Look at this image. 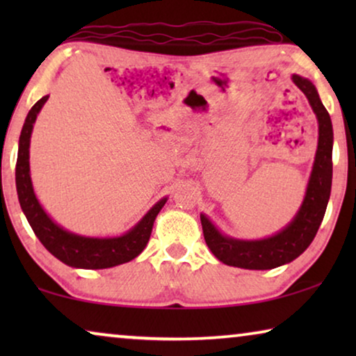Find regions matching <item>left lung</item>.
Instances as JSON below:
<instances>
[{"label": "left lung", "instance_id": "1", "mask_svg": "<svg viewBox=\"0 0 356 356\" xmlns=\"http://www.w3.org/2000/svg\"><path fill=\"white\" fill-rule=\"evenodd\" d=\"M291 79L306 95L319 124L318 150L303 204L289 225L262 240H236L222 235L216 225L201 213L204 240L212 254L227 266L266 270L291 262L311 245L324 218L332 186V121L313 82L298 74L291 76Z\"/></svg>", "mask_w": 356, "mask_h": 356}]
</instances>
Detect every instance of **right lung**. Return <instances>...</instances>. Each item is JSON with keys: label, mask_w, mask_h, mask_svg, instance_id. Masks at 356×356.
Segmentation results:
<instances>
[{"label": "right lung", "mask_w": 356, "mask_h": 356, "mask_svg": "<svg viewBox=\"0 0 356 356\" xmlns=\"http://www.w3.org/2000/svg\"><path fill=\"white\" fill-rule=\"evenodd\" d=\"M48 95L42 97L29 111L26 123L22 126L19 138L17 163H16V188L22 212L26 213L33 233L56 259L76 269H108L124 262L133 261L144 251L149 243L150 233L159 216L160 209L165 206L167 197L160 199L136 225L121 236L113 238H90L71 233L58 225L48 217L33 193L31 167H29V147L31 134L38 111L45 105Z\"/></svg>", "instance_id": "1"}]
</instances>
